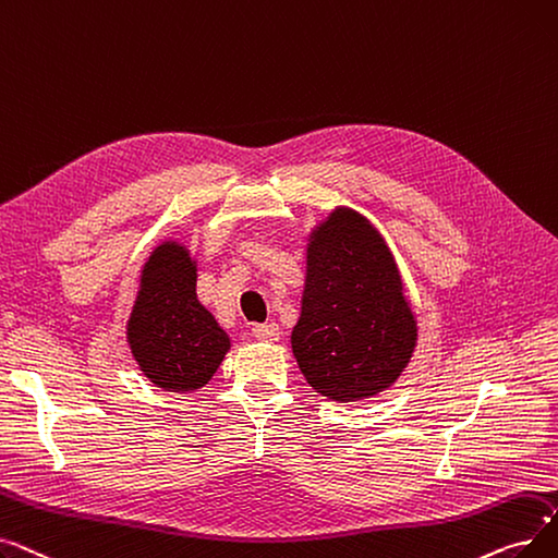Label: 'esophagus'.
<instances>
[{
	"label": "esophagus",
	"mask_w": 558,
	"mask_h": 558,
	"mask_svg": "<svg viewBox=\"0 0 558 558\" xmlns=\"http://www.w3.org/2000/svg\"><path fill=\"white\" fill-rule=\"evenodd\" d=\"M252 336H254L256 340H260V342H275V340H279L281 331H279V325H277V323H265V325H256V327L252 329Z\"/></svg>",
	"instance_id": "esophagus-1"
}]
</instances>
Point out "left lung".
I'll use <instances>...</instances> for the list:
<instances>
[{
    "instance_id": "1",
    "label": "left lung",
    "mask_w": 558,
    "mask_h": 558,
    "mask_svg": "<svg viewBox=\"0 0 558 558\" xmlns=\"http://www.w3.org/2000/svg\"><path fill=\"white\" fill-rule=\"evenodd\" d=\"M417 323L381 233L336 208L306 247L302 315L290 336L302 375L333 402H356L395 384L409 365Z\"/></svg>"
}]
</instances>
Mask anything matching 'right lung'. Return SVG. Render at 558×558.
I'll use <instances>...</instances> for the list:
<instances>
[{"label": "right lung", "instance_id": "right-lung-1", "mask_svg": "<svg viewBox=\"0 0 558 558\" xmlns=\"http://www.w3.org/2000/svg\"><path fill=\"white\" fill-rule=\"evenodd\" d=\"M197 265L168 241L147 258L126 342L143 375L158 388L189 392L216 375L231 340L197 300Z\"/></svg>", "mask_w": 558, "mask_h": 558}]
</instances>
